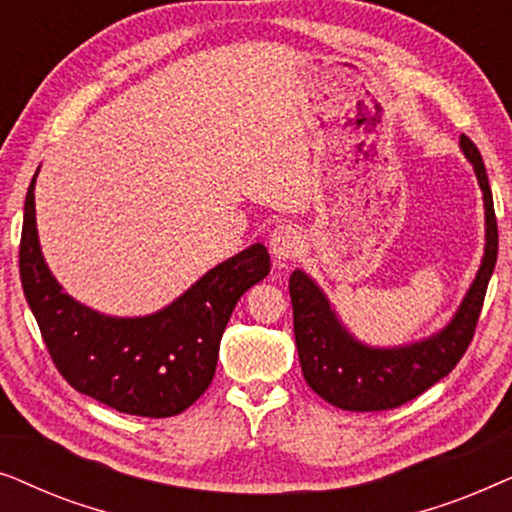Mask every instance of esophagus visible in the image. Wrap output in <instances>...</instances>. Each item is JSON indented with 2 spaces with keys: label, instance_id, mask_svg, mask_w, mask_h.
<instances>
[{
  "label": "esophagus",
  "instance_id": "esophagus-1",
  "mask_svg": "<svg viewBox=\"0 0 512 512\" xmlns=\"http://www.w3.org/2000/svg\"><path fill=\"white\" fill-rule=\"evenodd\" d=\"M270 254L277 258V261H291L300 254V247H303V237L289 223H282V226H275L270 233L268 240Z\"/></svg>",
  "mask_w": 512,
  "mask_h": 512
}]
</instances>
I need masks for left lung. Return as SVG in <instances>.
Wrapping results in <instances>:
<instances>
[{
	"label": "left lung",
	"instance_id": "left-lung-1",
	"mask_svg": "<svg viewBox=\"0 0 512 512\" xmlns=\"http://www.w3.org/2000/svg\"><path fill=\"white\" fill-rule=\"evenodd\" d=\"M459 144L475 167L485 198L487 247L478 277L445 331L410 347H366L340 326L324 293L305 272L296 270L289 279L293 335H296L300 368L314 394L335 408L352 412L398 408L450 375L471 345L499 254V228H496L492 188L478 146L466 135H461Z\"/></svg>",
	"mask_w": 512,
	"mask_h": 512
}]
</instances>
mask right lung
Listing matches in <instances>:
<instances>
[{
    "mask_svg": "<svg viewBox=\"0 0 512 512\" xmlns=\"http://www.w3.org/2000/svg\"><path fill=\"white\" fill-rule=\"evenodd\" d=\"M18 263L27 305L60 375L109 408L153 419L179 415L205 394L233 307L270 272L268 249L254 244L151 317H104L69 298L48 272L34 221V179Z\"/></svg>",
    "mask_w": 512,
    "mask_h": 512,
    "instance_id": "add662e5",
    "label": "right lung"
}]
</instances>
